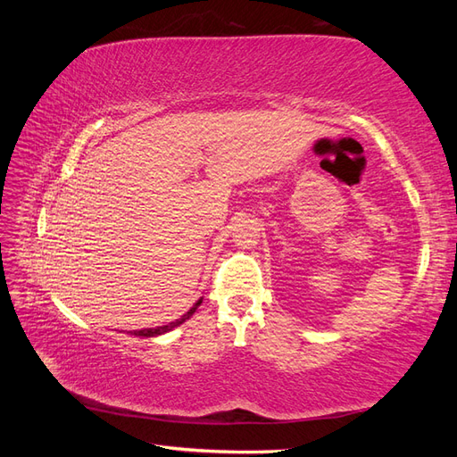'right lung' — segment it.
Wrapping results in <instances>:
<instances>
[{
    "label": "right lung",
    "instance_id": "right-lung-1",
    "mask_svg": "<svg viewBox=\"0 0 457 457\" xmlns=\"http://www.w3.org/2000/svg\"><path fill=\"white\" fill-rule=\"evenodd\" d=\"M202 305V299L200 301H196V305L192 307L187 314H183L181 318H179V320H175V322H170L168 326H158V328H146V329H133L131 334L133 336H139V337H156V336H162V334H165V331H171L173 328H177L179 324H183L185 320H188V318L196 312V309Z\"/></svg>",
    "mask_w": 457,
    "mask_h": 457
}]
</instances>
